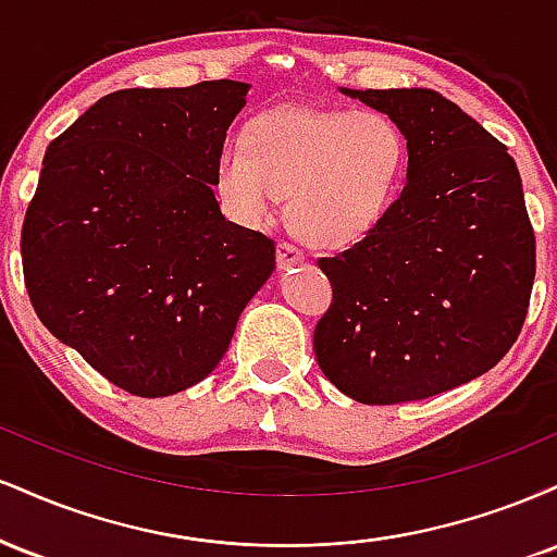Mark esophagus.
Returning <instances> with one entry per match:
<instances>
[{
  "instance_id": "34e87169",
  "label": "esophagus",
  "mask_w": 557,
  "mask_h": 557,
  "mask_svg": "<svg viewBox=\"0 0 557 557\" xmlns=\"http://www.w3.org/2000/svg\"><path fill=\"white\" fill-rule=\"evenodd\" d=\"M306 261V253L300 248L293 246V243H280L277 246V267L280 270H290V267H298Z\"/></svg>"
}]
</instances>
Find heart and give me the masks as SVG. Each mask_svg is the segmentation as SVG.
<instances>
[{
  "label": "heart",
  "mask_w": 557,
  "mask_h": 557,
  "mask_svg": "<svg viewBox=\"0 0 557 557\" xmlns=\"http://www.w3.org/2000/svg\"><path fill=\"white\" fill-rule=\"evenodd\" d=\"M406 170V138L374 110L287 104L246 125L216 157L214 185L235 220L264 227L290 196L306 240L345 248L385 220Z\"/></svg>",
  "instance_id": "1"
}]
</instances>
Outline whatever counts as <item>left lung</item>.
<instances>
[{
	"label": "left lung",
	"instance_id": "left-lung-1",
	"mask_svg": "<svg viewBox=\"0 0 557 557\" xmlns=\"http://www.w3.org/2000/svg\"><path fill=\"white\" fill-rule=\"evenodd\" d=\"M341 94L406 138L400 198L367 238L319 270L332 306L314 332L324 376L348 398H432L490 372L527 319L534 230L513 157L432 88Z\"/></svg>",
	"mask_w": 557,
	"mask_h": 557
}]
</instances>
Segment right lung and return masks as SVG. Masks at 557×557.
Returning <instances> with one entry per match:
<instances>
[{
  "label": "right lung",
  "instance_id": "right-lung-1",
  "mask_svg": "<svg viewBox=\"0 0 557 557\" xmlns=\"http://www.w3.org/2000/svg\"><path fill=\"white\" fill-rule=\"evenodd\" d=\"M248 91L207 81L107 94L44 157L21 240L30 304L140 398L212 374L274 272V240L230 222L212 188Z\"/></svg>",
  "mask_w": 557,
  "mask_h": 557
}]
</instances>
